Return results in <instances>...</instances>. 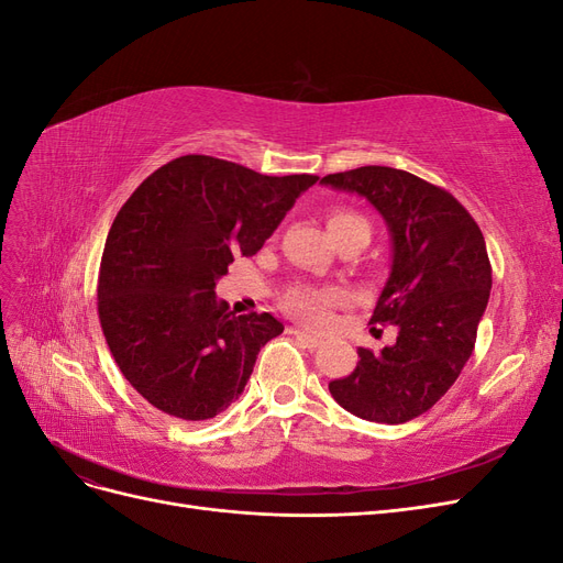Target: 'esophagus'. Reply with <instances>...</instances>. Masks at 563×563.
<instances>
[{"mask_svg": "<svg viewBox=\"0 0 563 563\" xmlns=\"http://www.w3.org/2000/svg\"><path fill=\"white\" fill-rule=\"evenodd\" d=\"M291 333L296 335V340H298V343H300L302 347L317 350V347L321 345V338H317V335H312V333H308V331H302V329H291Z\"/></svg>", "mask_w": 563, "mask_h": 563, "instance_id": "obj_1", "label": "esophagus"}]
</instances>
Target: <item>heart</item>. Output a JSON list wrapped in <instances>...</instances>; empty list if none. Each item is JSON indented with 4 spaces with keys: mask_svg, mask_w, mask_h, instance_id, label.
<instances>
[{
    "mask_svg": "<svg viewBox=\"0 0 563 563\" xmlns=\"http://www.w3.org/2000/svg\"><path fill=\"white\" fill-rule=\"evenodd\" d=\"M347 228H368V223L360 213L345 211V209H333L329 213L331 234H338ZM343 300H345V294L340 291V288L298 284L286 294L284 308L294 317H298L302 323H310V327H323V323L331 319V310Z\"/></svg>",
    "mask_w": 563,
    "mask_h": 563,
    "instance_id": "obj_1",
    "label": "heart"
}]
</instances>
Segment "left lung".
<instances>
[{
    "label": "left lung",
    "mask_w": 563,
    "mask_h": 563,
    "mask_svg": "<svg viewBox=\"0 0 563 563\" xmlns=\"http://www.w3.org/2000/svg\"><path fill=\"white\" fill-rule=\"evenodd\" d=\"M323 185L366 197L387 223L391 269L371 323H391L397 343L360 347L333 399L356 418L399 424L446 395L467 364L490 296L484 234L451 192L401 168L360 166Z\"/></svg>",
    "instance_id": "obj_1"
}]
</instances>
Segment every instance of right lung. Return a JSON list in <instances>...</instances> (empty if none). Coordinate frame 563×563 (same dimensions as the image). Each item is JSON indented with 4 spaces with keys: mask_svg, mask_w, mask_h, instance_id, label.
I'll return each mask as SVG.
<instances>
[{
    "mask_svg": "<svg viewBox=\"0 0 563 563\" xmlns=\"http://www.w3.org/2000/svg\"><path fill=\"white\" fill-rule=\"evenodd\" d=\"M317 180L185 155L119 209L100 261L98 317L119 371L159 411L209 420L240 399L284 323L269 312L234 317L216 300V282L236 253H258Z\"/></svg>",
    "mask_w": 563,
    "mask_h": 563,
    "instance_id": "right-lung-1",
    "label": "right lung"
}]
</instances>
